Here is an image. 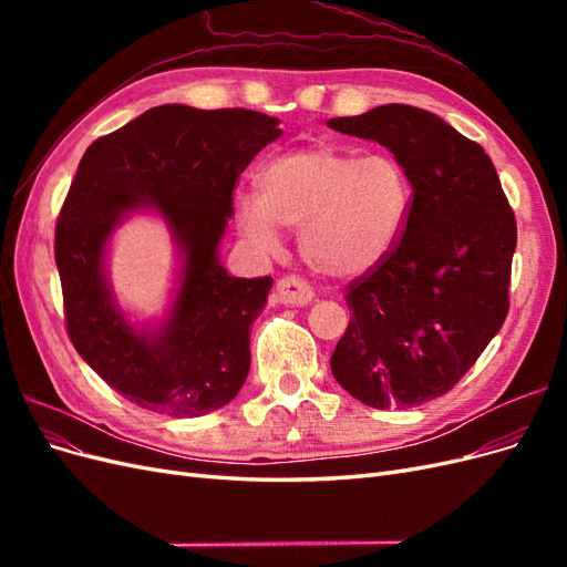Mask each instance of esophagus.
<instances>
[{"label": "esophagus", "instance_id": "34e87169", "mask_svg": "<svg viewBox=\"0 0 567 567\" xmlns=\"http://www.w3.org/2000/svg\"><path fill=\"white\" fill-rule=\"evenodd\" d=\"M274 300L281 305H310L315 300V290L307 286L300 277H284L274 288Z\"/></svg>", "mask_w": 567, "mask_h": 567}]
</instances>
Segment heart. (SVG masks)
Returning a JSON list of instances; mask_svg holds the SVG:
<instances>
[{
    "instance_id": "1",
    "label": "heart",
    "mask_w": 567,
    "mask_h": 567,
    "mask_svg": "<svg viewBox=\"0 0 567 567\" xmlns=\"http://www.w3.org/2000/svg\"><path fill=\"white\" fill-rule=\"evenodd\" d=\"M414 208V182L392 153L315 144L281 153L260 169V188H238L231 213L260 252L298 227L302 260L331 279H354L400 246Z\"/></svg>"
}]
</instances>
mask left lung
Instances as JSON below:
<instances>
[{
	"label": "left lung",
	"mask_w": 567,
	"mask_h": 567,
	"mask_svg": "<svg viewBox=\"0 0 567 567\" xmlns=\"http://www.w3.org/2000/svg\"><path fill=\"white\" fill-rule=\"evenodd\" d=\"M329 127L379 142L414 182L400 246L348 286L352 319L331 371L373 409L419 406L450 392L499 333L516 217L483 146L435 113L388 104Z\"/></svg>",
	"instance_id": "left-lung-1"
}]
</instances>
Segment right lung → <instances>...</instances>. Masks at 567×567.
Returning <instances> with one entry per match:
<instances>
[{
  "label": "right lung",
  "instance_id": "1",
  "mask_svg": "<svg viewBox=\"0 0 567 567\" xmlns=\"http://www.w3.org/2000/svg\"><path fill=\"white\" fill-rule=\"evenodd\" d=\"M279 136V120L257 111L165 104L84 151L54 241L68 336L136 406L194 419L244 388L271 277H231L219 244L238 175ZM134 212L158 214L181 255L174 305L156 327L128 321L105 274L110 236Z\"/></svg>",
  "mask_w": 567,
  "mask_h": 567
}]
</instances>
